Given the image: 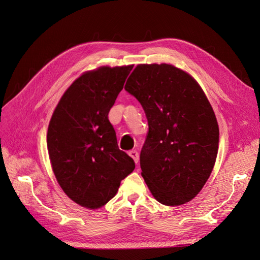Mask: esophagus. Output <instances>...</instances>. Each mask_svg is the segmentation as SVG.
<instances>
[{
	"label": "esophagus",
	"mask_w": 260,
	"mask_h": 260,
	"mask_svg": "<svg viewBox=\"0 0 260 260\" xmlns=\"http://www.w3.org/2000/svg\"><path fill=\"white\" fill-rule=\"evenodd\" d=\"M129 156L131 157V158H132L133 160H135L136 164L139 162V154H138L137 151H130V152H129Z\"/></svg>",
	"instance_id": "esophagus-1"
}]
</instances>
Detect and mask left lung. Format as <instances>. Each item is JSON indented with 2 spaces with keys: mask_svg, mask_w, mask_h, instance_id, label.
<instances>
[{
  "mask_svg": "<svg viewBox=\"0 0 260 260\" xmlns=\"http://www.w3.org/2000/svg\"><path fill=\"white\" fill-rule=\"evenodd\" d=\"M124 89L140 102L148 132L140 156L147 187L166 206L198 195L214 169L219 125L199 82L170 64H139Z\"/></svg>",
  "mask_w": 260,
  "mask_h": 260,
  "instance_id": "obj_1",
  "label": "left lung"
}]
</instances>
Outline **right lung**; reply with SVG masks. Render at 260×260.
Here are the masks:
<instances>
[{
	"label": "right lung",
	"mask_w": 260,
	"mask_h": 260,
	"mask_svg": "<svg viewBox=\"0 0 260 260\" xmlns=\"http://www.w3.org/2000/svg\"><path fill=\"white\" fill-rule=\"evenodd\" d=\"M132 68L101 66L83 73L62 94L50 120L46 143L55 178L84 208L106 205L136 167L118 147L108 120Z\"/></svg>",
	"instance_id": "1"
}]
</instances>
